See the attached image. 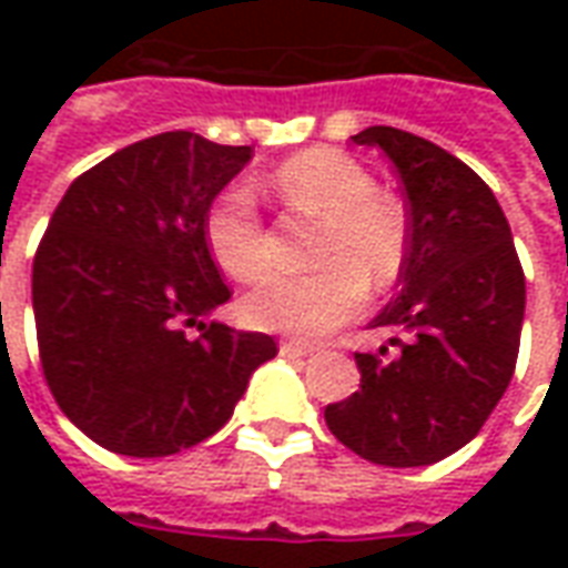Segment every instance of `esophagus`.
<instances>
[{
  "label": "esophagus",
  "instance_id": "34e87169",
  "mask_svg": "<svg viewBox=\"0 0 568 568\" xmlns=\"http://www.w3.org/2000/svg\"><path fill=\"white\" fill-rule=\"evenodd\" d=\"M310 353H313V346L307 344H295V341H283V344H280V356L285 358H304L310 356Z\"/></svg>",
  "mask_w": 568,
  "mask_h": 568
}]
</instances>
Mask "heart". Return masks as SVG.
Masks as SVG:
<instances>
[{"label": "heart", "mask_w": 568, "mask_h": 568, "mask_svg": "<svg viewBox=\"0 0 568 568\" xmlns=\"http://www.w3.org/2000/svg\"><path fill=\"white\" fill-rule=\"evenodd\" d=\"M285 206L325 222L313 273H273L243 301V316L261 332L322 337L365 307L368 283L386 288L407 258L405 212L377 194L374 175L349 154L313 149L285 161L271 179ZM203 236L212 258L240 283H252L271 264L258 203L243 182L212 197Z\"/></svg>", "instance_id": "heart-1"}]
</instances>
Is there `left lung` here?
Instances as JSON below:
<instances>
[{
    "mask_svg": "<svg viewBox=\"0 0 568 568\" xmlns=\"http://www.w3.org/2000/svg\"><path fill=\"white\" fill-rule=\"evenodd\" d=\"M356 145L393 161L407 197L402 295L371 328L398 346L356 353L362 389L325 407L332 435L389 468L432 465L475 438L511 383L526 280L487 182L435 142L368 128Z\"/></svg>",
    "mask_w": 568,
    "mask_h": 568,
    "instance_id": "left-lung-1",
    "label": "left lung"
}]
</instances>
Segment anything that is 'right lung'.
Masks as SVG:
<instances>
[{
	"label": "right lung",
	"instance_id": "right-lung-1",
	"mask_svg": "<svg viewBox=\"0 0 568 568\" xmlns=\"http://www.w3.org/2000/svg\"><path fill=\"white\" fill-rule=\"evenodd\" d=\"M248 158L187 130L133 142L81 173L48 222L32 261L44 381L105 450L149 459L206 440L276 356L271 334L206 322L231 288L203 219Z\"/></svg>",
	"mask_w": 568,
	"mask_h": 568
}]
</instances>
